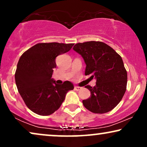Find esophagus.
<instances>
[{
	"instance_id": "34e87169",
	"label": "esophagus",
	"mask_w": 147,
	"mask_h": 147,
	"mask_svg": "<svg viewBox=\"0 0 147 147\" xmlns=\"http://www.w3.org/2000/svg\"><path fill=\"white\" fill-rule=\"evenodd\" d=\"M81 88H82V87H79V86H75V90L76 91H79L80 90H81Z\"/></svg>"
}]
</instances>
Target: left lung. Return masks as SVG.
<instances>
[{
	"label": "left lung",
	"instance_id": "left-lung-1",
	"mask_svg": "<svg viewBox=\"0 0 147 147\" xmlns=\"http://www.w3.org/2000/svg\"><path fill=\"white\" fill-rule=\"evenodd\" d=\"M73 49L85 61V75H91L96 79V86H85L91 96L83 100L84 107L99 114L113 110L123 97L127 87V74L121 57L112 47L100 41L79 42Z\"/></svg>",
	"mask_w": 147,
	"mask_h": 147
}]
</instances>
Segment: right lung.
<instances>
[{
  "mask_svg": "<svg viewBox=\"0 0 147 147\" xmlns=\"http://www.w3.org/2000/svg\"><path fill=\"white\" fill-rule=\"evenodd\" d=\"M73 43H38L26 51L17 65L15 79L18 92L30 110L42 116L60 107L66 93L74 89L71 82L56 84L51 79L57 55L70 51Z\"/></svg>",
  "mask_w": 147,
  "mask_h": 147,
  "instance_id": "1",
  "label": "right lung"
}]
</instances>
